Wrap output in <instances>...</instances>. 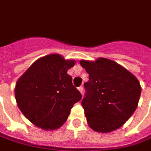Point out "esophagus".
I'll list each match as a JSON object with an SVG mask.
<instances>
[{"label":"esophagus","mask_w":151,"mask_h":151,"mask_svg":"<svg viewBox=\"0 0 151 151\" xmlns=\"http://www.w3.org/2000/svg\"><path fill=\"white\" fill-rule=\"evenodd\" d=\"M78 91L81 93V94H83V86H80V87H78Z\"/></svg>","instance_id":"obj_1"}]
</instances>
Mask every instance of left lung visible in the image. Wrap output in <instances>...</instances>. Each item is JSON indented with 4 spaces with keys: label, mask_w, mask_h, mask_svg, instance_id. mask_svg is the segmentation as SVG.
I'll return each instance as SVG.
<instances>
[{
    "label": "left lung",
    "mask_w": 151,
    "mask_h": 151,
    "mask_svg": "<svg viewBox=\"0 0 151 151\" xmlns=\"http://www.w3.org/2000/svg\"><path fill=\"white\" fill-rule=\"evenodd\" d=\"M88 73L82 106L88 126L95 132L110 133L122 127L138 106L141 86L138 78L110 59L81 60Z\"/></svg>",
    "instance_id": "1"
}]
</instances>
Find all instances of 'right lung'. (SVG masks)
Here are the masks:
<instances>
[{"mask_svg": "<svg viewBox=\"0 0 151 151\" xmlns=\"http://www.w3.org/2000/svg\"><path fill=\"white\" fill-rule=\"evenodd\" d=\"M74 65V60H66L59 54L47 55L36 60L17 81V106L38 128H59L73 105L81 100L82 95L68 74Z\"/></svg>", "mask_w": 151, "mask_h": 151, "instance_id": "1", "label": "right lung"}]
</instances>
